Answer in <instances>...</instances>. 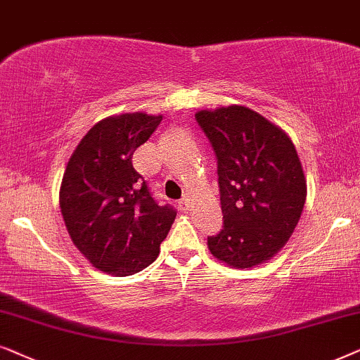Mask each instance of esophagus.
Returning <instances> with one entry per match:
<instances>
[{
  "mask_svg": "<svg viewBox=\"0 0 360 360\" xmlns=\"http://www.w3.org/2000/svg\"><path fill=\"white\" fill-rule=\"evenodd\" d=\"M179 209L184 210V212H186V210H189V199H183V200H181V202H179Z\"/></svg>",
  "mask_w": 360,
  "mask_h": 360,
  "instance_id": "34e87169",
  "label": "esophagus"
}]
</instances>
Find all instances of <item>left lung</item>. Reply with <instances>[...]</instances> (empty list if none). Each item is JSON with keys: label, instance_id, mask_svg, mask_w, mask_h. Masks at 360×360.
I'll use <instances>...</instances> for the list:
<instances>
[{"label": "left lung", "instance_id": "left-lung-1", "mask_svg": "<svg viewBox=\"0 0 360 360\" xmlns=\"http://www.w3.org/2000/svg\"><path fill=\"white\" fill-rule=\"evenodd\" d=\"M195 120L217 156L224 214L209 252L238 270L266 263L303 214L308 189L298 151L283 128L245 105L199 110Z\"/></svg>", "mask_w": 360, "mask_h": 360}]
</instances>
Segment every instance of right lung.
Wrapping results in <instances>:
<instances>
[{"label":"right lung","instance_id":"1","mask_svg":"<svg viewBox=\"0 0 360 360\" xmlns=\"http://www.w3.org/2000/svg\"><path fill=\"white\" fill-rule=\"evenodd\" d=\"M162 115H112L87 131L62 176L59 205L67 232L90 265L113 276L145 270L160 255L176 210L158 205L133 153Z\"/></svg>","mask_w":360,"mask_h":360}]
</instances>
